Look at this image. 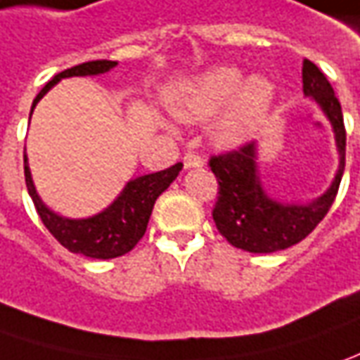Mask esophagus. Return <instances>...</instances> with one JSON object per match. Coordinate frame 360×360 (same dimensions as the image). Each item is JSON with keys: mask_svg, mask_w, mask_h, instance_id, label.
<instances>
[{"mask_svg": "<svg viewBox=\"0 0 360 360\" xmlns=\"http://www.w3.org/2000/svg\"><path fill=\"white\" fill-rule=\"evenodd\" d=\"M183 165H185V169H191V167H202V158H199L197 153H185Z\"/></svg>", "mask_w": 360, "mask_h": 360, "instance_id": "34e87169", "label": "esophagus"}]
</instances>
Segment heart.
I'll return each instance as SVG.
<instances>
[{"label":"heart","instance_id":"b5f03b06","mask_svg":"<svg viewBox=\"0 0 360 360\" xmlns=\"http://www.w3.org/2000/svg\"><path fill=\"white\" fill-rule=\"evenodd\" d=\"M272 100L274 86L266 78L244 80L236 67H214L171 94L167 104L177 118L189 122L211 118L226 108L214 126V139L222 148H232L250 138L268 114Z\"/></svg>","mask_w":360,"mask_h":360}]
</instances>
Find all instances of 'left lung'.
I'll return each mask as SVG.
<instances>
[{"label": "left lung", "mask_w": 360, "mask_h": 360, "mask_svg": "<svg viewBox=\"0 0 360 360\" xmlns=\"http://www.w3.org/2000/svg\"><path fill=\"white\" fill-rule=\"evenodd\" d=\"M303 94L311 96L335 131L339 169L331 187L307 205L280 202L266 195L258 175L256 143H244L221 155H212L209 167L219 181V197L212 209L214 224L232 246L252 254L285 250L302 242L331 209L345 171L343 112L333 86L311 60H303Z\"/></svg>", "instance_id": "1"}]
</instances>
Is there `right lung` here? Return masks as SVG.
I'll use <instances>...</instances> for the list:
<instances>
[{"label": "right lung", "instance_id": "obj_1", "mask_svg": "<svg viewBox=\"0 0 360 360\" xmlns=\"http://www.w3.org/2000/svg\"><path fill=\"white\" fill-rule=\"evenodd\" d=\"M118 65L116 60H88L77 67L67 68L58 72L46 82L43 90L37 94L31 106V114L35 110L37 102L45 96L51 88L57 84L58 80L68 77H94V75H104L110 68ZM25 160V183L27 191L31 199L35 202V209L41 217L49 232L57 238L67 250L75 254H82L88 258H98V260H110L128 254L146 234L149 217L153 211V205L163 191L169 187L173 181L177 179L183 163H175L169 169L158 171L141 175L136 179L128 181V185L120 193V197L108 209L98 212L88 219H67L53 212L41 197L37 195L35 185L31 179L29 163Z\"/></svg>", "mask_w": 360, "mask_h": 360}]
</instances>
